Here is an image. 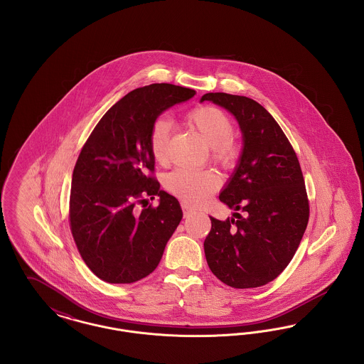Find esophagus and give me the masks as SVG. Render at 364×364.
<instances>
[{"label":"esophagus","instance_id":"obj_1","mask_svg":"<svg viewBox=\"0 0 364 364\" xmlns=\"http://www.w3.org/2000/svg\"><path fill=\"white\" fill-rule=\"evenodd\" d=\"M183 211H184V218H188L191 214L195 213V211H193L188 205H186V203H183Z\"/></svg>","mask_w":364,"mask_h":364}]
</instances>
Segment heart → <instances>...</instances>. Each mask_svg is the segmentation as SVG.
<instances>
[{"instance_id": "1", "label": "heart", "mask_w": 364, "mask_h": 364, "mask_svg": "<svg viewBox=\"0 0 364 364\" xmlns=\"http://www.w3.org/2000/svg\"><path fill=\"white\" fill-rule=\"evenodd\" d=\"M187 124L210 146L211 156L217 164L225 168L235 164L237 149L232 141L233 122L225 112L214 106H202L191 112ZM150 150L156 164L168 162L169 124L165 119H158L153 125ZM218 184V176L211 171L176 169L165 177L166 188L190 205L203 203Z\"/></svg>"}]
</instances>
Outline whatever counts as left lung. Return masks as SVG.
<instances>
[{
  "label": "left lung",
  "instance_id": "8db88e82",
  "mask_svg": "<svg viewBox=\"0 0 364 364\" xmlns=\"http://www.w3.org/2000/svg\"><path fill=\"white\" fill-rule=\"evenodd\" d=\"M239 124L242 147L220 200L232 218L211 220L205 255L213 274L232 288H257L277 278L304 235L309 200L299 159L273 116L257 101L208 92Z\"/></svg>",
  "mask_w": 364,
  "mask_h": 364
}]
</instances>
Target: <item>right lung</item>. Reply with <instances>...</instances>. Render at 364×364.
Segmentation results:
<instances>
[{"mask_svg":"<svg viewBox=\"0 0 364 364\" xmlns=\"http://www.w3.org/2000/svg\"><path fill=\"white\" fill-rule=\"evenodd\" d=\"M195 90L156 83L128 92L97 124L72 176L70 230L90 270L109 284H131L156 270L183 218L178 200L150 172L156 119ZM156 208L136 210L144 196ZM147 206V205H146Z\"/></svg>","mask_w":364,"mask_h":364,"instance_id":"add662e5","label":"right lung"}]
</instances>
